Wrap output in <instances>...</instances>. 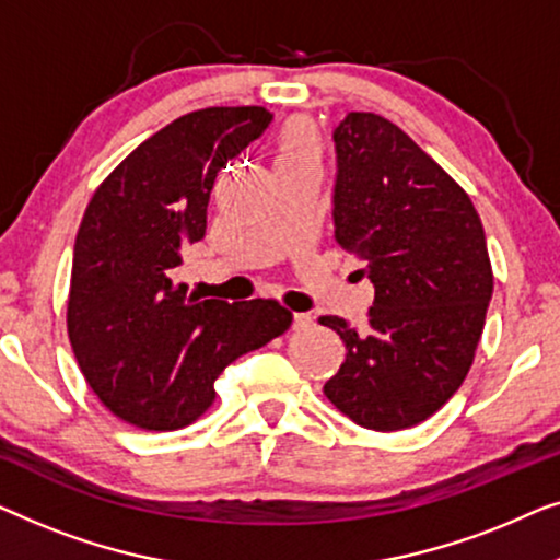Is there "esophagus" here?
Returning <instances> with one entry per match:
<instances>
[{"label":"esophagus","mask_w":560,"mask_h":560,"mask_svg":"<svg viewBox=\"0 0 560 560\" xmlns=\"http://www.w3.org/2000/svg\"><path fill=\"white\" fill-rule=\"evenodd\" d=\"M310 325H312L310 314H304V312H294V314H291V327H294V329H306Z\"/></svg>","instance_id":"1"}]
</instances>
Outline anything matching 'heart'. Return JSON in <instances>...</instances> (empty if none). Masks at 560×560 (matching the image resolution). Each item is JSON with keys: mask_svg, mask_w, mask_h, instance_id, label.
<instances>
[{"mask_svg": "<svg viewBox=\"0 0 560 560\" xmlns=\"http://www.w3.org/2000/svg\"><path fill=\"white\" fill-rule=\"evenodd\" d=\"M322 144L317 126L304 116H296L283 124L279 131V167H294V164H319Z\"/></svg>", "mask_w": 560, "mask_h": 560, "instance_id": "heart-1", "label": "heart"}]
</instances>
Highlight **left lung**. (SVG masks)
Masks as SVG:
<instances>
[{"mask_svg": "<svg viewBox=\"0 0 560 560\" xmlns=\"http://www.w3.org/2000/svg\"><path fill=\"white\" fill-rule=\"evenodd\" d=\"M335 241L373 281L368 327L319 317L345 342L325 383L340 411L373 431L416 427L467 377L492 266L469 195L396 124L352 112L335 129Z\"/></svg>", "mask_w": 560, "mask_h": 560, "instance_id": "8db88e82", "label": "left lung"}]
</instances>
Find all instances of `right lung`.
<instances>
[{
    "label": "right lung",
    "instance_id": "obj_1",
    "mask_svg": "<svg viewBox=\"0 0 560 560\" xmlns=\"http://www.w3.org/2000/svg\"><path fill=\"white\" fill-rule=\"evenodd\" d=\"M273 116L212 106L179 116L133 149L93 192L75 235L68 337L108 411L147 431L192 423L218 375L291 325L273 299L187 296L177 269L202 241L212 185Z\"/></svg>",
    "mask_w": 560,
    "mask_h": 560
}]
</instances>
